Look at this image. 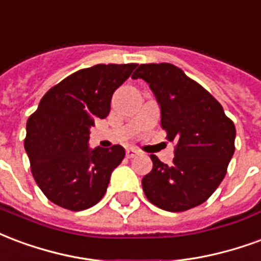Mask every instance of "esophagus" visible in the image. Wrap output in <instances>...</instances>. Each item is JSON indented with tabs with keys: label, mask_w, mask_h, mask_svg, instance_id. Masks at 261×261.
<instances>
[{
	"label": "esophagus",
	"mask_w": 261,
	"mask_h": 261,
	"mask_svg": "<svg viewBox=\"0 0 261 261\" xmlns=\"http://www.w3.org/2000/svg\"><path fill=\"white\" fill-rule=\"evenodd\" d=\"M138 155V151L135 149H126V157L128 159H133V157H136Z\"/></svg>",
	"instance_id": "esophagus-1"
}]
</instances>
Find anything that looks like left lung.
Segmentation results:
<instances>
[{
    "label": "left lung",
    "instance_id": "obj_1",
    "mask_svg": "<svg viewBox=\"0 0 261 261\" xmlns=\"http://www.w3.org/2000/svg\"><path fill=\"white\" fill-rule=\"evenodd\" d=\"M132 77L149 83L161 108V126L175 142L171 165L150 155L153 170L142 179L144 195L172 213L204 203L227 174L235 151V125L221 104L178 66L142 64Z\"/></svg>",
    "mask_w": 261,
    "mask_h": 261
}]
</instances>
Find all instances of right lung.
<instances>
[{"instance_id":"1","label":"right lung","mask_w":261,"mask_h":261,"mask_svg":"<svg viewBox=\"0 0 261 261\" xmlns=\"http://www.w3.org/2000/svg\"><path fill=\"white\" fill-rule=\"evenodd\" d=\"M138 64H98L72 73L45 93L26 125L24 150L45 197L66 210L94 206L106 195L122 146L89 149V129L111 110L114 91Z\"/></svg>"}]
</instances>
